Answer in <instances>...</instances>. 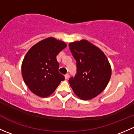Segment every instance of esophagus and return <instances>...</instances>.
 I'll use <instances>...</instances> for the list:
<instances>
[{"label": "esophagus", "instance_id": "esophagus-1", "mask_svg": "<svg viewBox=\"0 0 134 134\" xmlns=\"http://www.w3.org/2000/svg\"><path fill=\"white\" fill-rule=\"evenodd\" d=\"M69 78V74H66V75H65V78L66 80H67Z\"/></svg>", "mask_w": 134, "mask_h": 134}]
</instances>
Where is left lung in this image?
Returning a JSON list of instances; mask_svg holds the SVG:
<instances>
[{
  "instance_id": "left-lung-1",
  "label": "left lung",
  "mask_w": 134,
  "mask_h": 134,
  "mask_svg": "<svg viewBox=\"0 0 134 134\" xmlns=\"http://www.w3.org/2000/svg\"><path fill=\"white\" fill-rule=\"evenodd\" d=\"M76 62L77 72L69 80L74 93L80 99L91 100L104 90L110 80L111 69L103 52L87 40L69 43Z\"/></svg>"
}]
</instances>
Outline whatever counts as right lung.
I'll return each mask as SVG.
<instances>
[{
  "label": "right lung",
  "instance_id": "right-lung-1",
  "mask_svg": "<svg viewBox=\"0 0 134 134\" xmlns=\"http://www.w3.org/2000/svg\"><path fill=\"white\" fill-rule=\"evenodd\" d=\"M66 47L65 42L48 37L31 47L25 55L21 66L23 78L35 94L48 97L65 80L58 71L56 56Z\"/></svg>",
  "mask_w": 134,
  "mask_h": 134
}]
</instances>
